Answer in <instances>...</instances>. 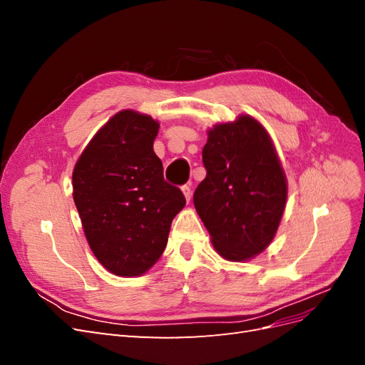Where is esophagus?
<instances>
[{
  "label": "esophagus",
  "mask_w": 365,
  "mask_h": 365,
  "mask_svg": "<svg viewBox=\"0 0 365 365\" xmlns=\"http://www.w3.org/2000/svg\"><path fill=\"white\" fill-rule=\"evenodd\" d=\"M181 190H182V193H184V196H185V200H187V201H190V196H192V187H190V182H189V184H184V185L181 187Z\"/></svg>",
  "instance_id": "34e87169"
}]
</instances>
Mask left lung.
<instances>
[{"label": "left lung", "mask_w": 365, "mask_h": 365, "mask_svg": "<svg viewBox=\"0 0 365 365\" xmlns=\"http://www.w3.org/2000/svg\"><path fill=\"white\" fill-rule=\"evenodd\" d=\"M202 163L207 176L193 193L196 212L220 256L248 260L271 244L288 195L268 132L250 115L217 125L208 130Z\"/></svg>", "instance_id": "obj_1"}]
</instances>
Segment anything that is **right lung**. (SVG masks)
I'll return each instance as SVG.
<instances>
[{
	"mask_svg": "<svg viewBox=\"0 0 365 365\" xmlns=\"http://www.w3.org/2000/svg\"><path fill=\"white\" fill-rule=\"evenodd\" d=\"M160 125L120 111L97 132L73 172V197L88 244L113 274L146 272L168 245L182 192L163 176L153 152Z\"/></svg>",
	"mask_w": 365,
	"mask_h": 365,
	"instance_id": "add662e5",
	"label": "right lung"
}]
</instances>
